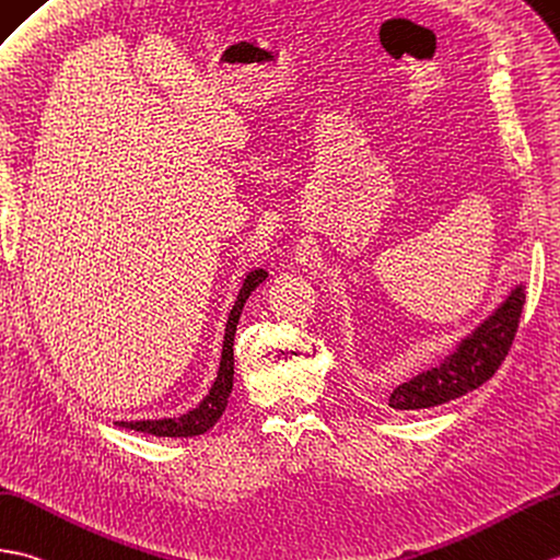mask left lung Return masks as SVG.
Returning a JSON list of instances; mask_svg holds the SVG:
<instances>
[{"label":"left lung","mask_w":560,"mask_h":560,"mask_svg":"<svg viewBox=\"0 0 560 560\" xmlns=\"http://www.w3.org/2000/svg\"><path fill=\"white\" fill-rule=\"evenodd\" d=\"M523 305L525 285L517 283L505 301L463 336L446 358L418 372L406 384H398L388 396V406L396 410L434 408L482 386L509 355Z\"/></svg>","instance_id":"8db88e82"}]
</instances>
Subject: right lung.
I'll return each instance as SVG.
<instances>
[{
  "instance_id": "obj_1",
  "label": "right lung",
  "mask_w": 560,
  "mask_h": 560,
  "mask_svg": "<svg viewBox=\"0 0 560 560\" xmlns=\"http://www.w3.org/2000/svg\"><path fill=\"white\" fill-rule=\"evenodd\" d=\"M265 279H267V269H262V267H257L245 275L241 291L236 295V303H233V307L229 312V319H226L224 343H221V360H219L214 384L210 386V392H207V396L198 402V406L184 415H178V418L136 420V422H116V424L126 427V429H136V432H142V434L172 436V439H188V436H200L205 432H210L229 406V396L233 388V336H236L243 305Z\"/></svg>"
}]
</instances>
